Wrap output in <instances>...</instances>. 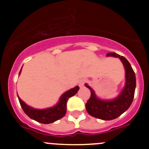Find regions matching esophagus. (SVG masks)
Masks as SVG:
<instances>
[{"instance_id": "obj_1", "label": "esophagus", "mask_w": 149, "mask_h": 149, "mask_svg": "<svg viewBox=\"0 0 149 149\" xmlns=\"http://www.w3.org/2000/svg\"><path fill=\"white\" fill-rule=\"evenodd\" d=\"M86 82H87L86 79H81V80L79 81V86H83L84 85V84L86 83Z\"/></svg>"}]
</instances>
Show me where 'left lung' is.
Segmentation results:
<instances>
[{"instance_id":"left-lung-1","label":"left lung","mask_w":149,"mask_h":149,"mask_svg":"<svg viewBox=\"0 0 149 149\" xmlns=\"http://www.w3.org/2000/svg\"><path fill=\"white\" fill-rule=\"evenodd\" d=\"M107 56L120 58L123 63L125 69V86L117 98L111 100H102L96 96L94 91L89 86L85 84L91 91V97L86 104V109L92 117L104 120H111L118 118L130 107L134 97L136 80L134 71L125 58L115 52H109Z\"/></svg>"}]
</instances>
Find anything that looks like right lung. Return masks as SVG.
<instances>
[{
    "instance_id": "add662e5",
    "label": "right lung",
    "mask_w": 149,
    "mask_h": 149,
    "mask_svg": "<svg viewBox=\"0 0 149 149\" xmlns=\"http://www.w3.org/2000/svg\"><path fill=\"white\" fill-rule=\"evenodd\" d=\"M21 71H22V69L20 70L19 76L20 75ZM79 89V87L76 86L74 88L68 90L61 96L59 102L56 105L52 107L47 108L44 109H34L31 107L28 106L24 102H23L19 98V96H18V98H19V103H20L24 112L31 119L39 122V123H43V124H49V123H53V122L58 120L64 117L66 113V104H67L68 100L69 97L74 96L78 92Z\"/></svg>"
}]
</instances>
